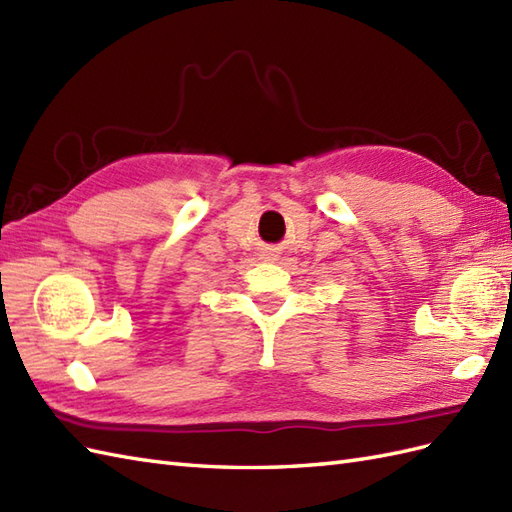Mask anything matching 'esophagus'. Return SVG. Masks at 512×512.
<instances>
[{
	"mask_svg": "<svg viewBox=\"0 0 512 512\" xmlns=\"http://www.w3.org/2000/svg\"><path fill=\"white\" fill-rule=\"evenodd\" d=\"M274 257H277V255H274V253H270V251H268V253H264V255H261V259H266V261H272Z\"/></svg>",
	"mask_w": 512,
	"mask_h": 512,
	"instance_id": "esophagus-1",
	"label": "esophagus"
}]
</instances>
